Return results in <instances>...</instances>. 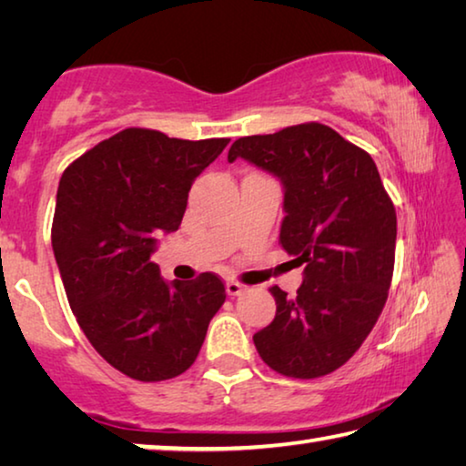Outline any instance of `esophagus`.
<instances>
[{"label":"esophagus","instance_id":"34e87169","mask_svg":"<svg viewBox=\"0 0 466 466\" xmlns=\"http://www.w3.org/2000/svg\"><path fill=\"white\" fill-rule=\"evenodd\" d=\"M226 291H228V296H242L244 291H247V286H244V283H240V281L230 279L226 283Z\"/></svg>","mask_w":466,"mask_h":466}]
</instances>
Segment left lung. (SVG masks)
Instances as JSON below:
<instances>
[{"instance_id": "8db88e82", "label": "left lung", "mask_w": 466, "mask_h": 466, "mask_svg": "<svg viewBox=\"0 0 466 466\" xmlns=\"http://www.w3.org/2000/svg\"><path fill=\"white\" fill-rule=\"evenodd\" d=\"M236 157L283 185L279 242L304 265L296 296L273 286L278 312L255 333L258 356L289 378H320L366 341L389 298L397 214L372 156L320 123L236 139Z\"/></svg>"}]
</instances>
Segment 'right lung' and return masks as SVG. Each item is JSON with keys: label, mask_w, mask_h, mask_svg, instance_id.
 I'll use <instances>...</instances> for the list:
<instances>
[{"label": "right lung", "mask_w": 466, "mask_h": 466, "mask_svg": "<svg viewBox=\"0 0 466 466\" xmlns=\"http://www.w3.org/2000/svg\"><path fill=\"white\" fill-rule=\"evenodd\" d=\"M228 141L129 127L59 180L51 240L69 306L94 350L133 380L160 382L191 368L226 299L216 273L167 283L149 257L157 232L178 230L193 180Z\"/></svg>", "instance_id": "obj_1"}]
</instances>
